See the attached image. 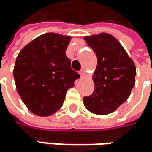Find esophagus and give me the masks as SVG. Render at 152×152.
<instances>
[{
    "instance_id": "esophagus-1",
    "label": "esophagus",
    "mask_w": 152,
    "mask_h": 152,
    "mask_svg": "<svg viewBox=\"0 0 152 152\" xmlns=\"http://www.w3.org/2000/svg\"><path fill=\"white\" fill-rule=\"evenodd\" d=\"M79 74H80V75H81V77H85V75H86V71H85L84 69H82V70H80Z\"/></svg>"
}]
</instances>
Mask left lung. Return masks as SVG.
<instances>
[{"instance_id":"8db88e82","label":"left lung","mask_w":152,"mask_h":152,"mask_svg":"<svg viewBox=\"0 0 152 152\" xmlns=\"http://www.w3.org/2000/svg\"><path fill=\"white\" fill-rule=\"evenodd\" d=\"M85 40L96 53L97 66L93 77L94 90L84 97V104L93 113L106 115L128 99L135 85L136 67L113 36L100 33L86 36Z\"/></svg>"}]
</instances>
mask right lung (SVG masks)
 Listing matches in <instances>:
<instances>
[{
    "instance_id": "right-lung-1",
    "label": "right lung",
    "mask_w": 152,
    "mask_h": 152,
    "mask_svg": "<svg viewBox=\"0 0 152 152\" xmlns=\"http://www.w3.org/2000/svg\"><path fill=\"white\" fill-rule=\"evenodd\" d=\"M70 36L43 34L19 53L13 69L16 89L28 109L49 116L63 105L66 91L80 75L71 68L66 50Z\"/></svg>"
}]
</instances>
